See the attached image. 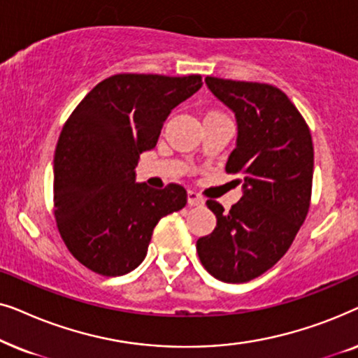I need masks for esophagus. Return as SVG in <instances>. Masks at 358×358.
Returning <instances> with one entry per match:
<instances>
[{"label": "esophagus", "instance_id": "obj_1", "mask_svg": "<svg viewBox=\"0 0 358 358\" xmlns=\"http://www.w3.org/2000/svg\"><path fill=\"white\" fill-rule=\"evenodd\" d=\"M187 203L190 207H200V205L205 203L203 197L200 194L195 192V190H189L187 192Z\"/></svg>", "mask_w": 358, "mask_h": 358}]
</instances>
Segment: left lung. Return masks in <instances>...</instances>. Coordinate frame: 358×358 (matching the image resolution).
<instances>
[{"mask_svg": "<svg viewBox=\"0 0 358 358\" xmlns=\"http://www.w3.org/2000/svg\"><path fill=\"white\" fill-rule=\"evenodd\" d=\"M208 90L234 112L236 148L227 173L241 174L243 197L224 212L217 200L212 234L197 252L210 275L243 283L283 257L305 222L311 202L315 151L310 127L283 91L266 83L205 78Z\"/></svg>", "mask_w": 358, "mask_h": 358, "instance_id": "obj_1", "label": "left lung"}]
</instances>
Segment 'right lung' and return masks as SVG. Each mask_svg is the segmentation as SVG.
<instances>
[{"mask_svg": "<svg viewBox=\"0 0 358 358\" xmlns=\"http://www.w3.org/2000/svg\"><path fill=\"white\" fill-rule=\"evenodd\" d=\"M200 86V75L120 73L92 87L68 117L53 159V213L68 251L90 271H134L156 223L187 203L182 185L135 182V166L156 146L171 110Z\"/></svg>", "mask_w": 358, "mask_h": 358, "instance_id": "right-lung-1", "label": "right lung"}]
</instances>
